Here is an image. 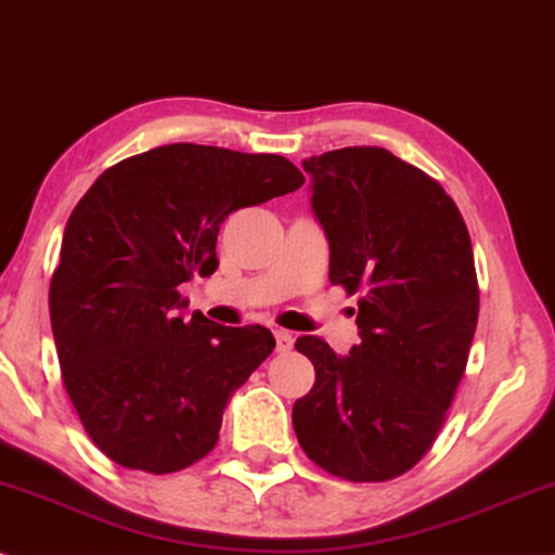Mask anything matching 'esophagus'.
Returning a JSON list of instances; mask_svg holds the SVG:
<instances>
[{"mask_svg": "<svg viewBox=\"0 0 555 555\" xmlns=\"http://www.w3.org/2000/svg\"><path fill=\"white\" fill-rule=\"evenodd\" d=\"M273 336H276V351L284 353L295 346V336L289 331H273Z\"/></svg>", "mask_w": 555, "mask_h": 555, "instance_id": "obj_1", "label": "esophagus"}]
</instances>
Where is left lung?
<instances>
[{
	"mask_svg": "<svg viewBox=\"0 0 555 555\" xmlns=\"http://www.w3.org/2000/svg\"><path fill=\"white\" fill-rule=\"evenodd\" d=\"M302 168L331 284L362 295V344L338 357L323 338H297L315 385L292 424L323 470L390 480L429 452L468 364L478 323L468 227L437 180L383 146H344Z\"/></svg>",
	"mask_w": 555,
	"mask_h": 555,
	"instance_id": "left-lung-1",
	"label": "left lung"
}]
</instances>
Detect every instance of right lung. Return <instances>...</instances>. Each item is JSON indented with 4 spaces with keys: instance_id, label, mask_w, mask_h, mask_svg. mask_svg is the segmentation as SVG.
<instances>
[{
    "instance_id": "1",
    "label": "right lung",
    "mask_w": 555,
    "mask_h": 555,
    "mask_svg": "<svg viewBox=\"0 0 555 555\" xmlns=\"http://www.w3.org/2000/svg\"><path fill=\"white\" fill-rule=\"evenodd\" d=\"M302 183L279 155L165 144L79 198L51 276V328L79 422L113 463L163 476L217 444L227 400L276 341L263 325L185 320L178 286L217 271L227 214Z\"/></svg>"
}]
</instances>
